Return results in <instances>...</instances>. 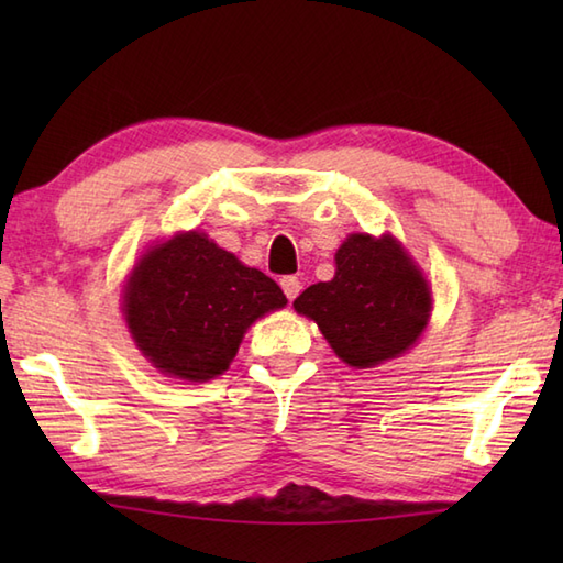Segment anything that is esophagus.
<instances>
[{
    "label": "esophagus",
    "instance_id": "34e87169",
    "mask_svg": "<svg viewBox=\"0 0 563 563\" xmlns=\"http://www.w3.org/2000/svg\"><path fill=\"white\" fill-rule=\"evenodd\" d=\"M280 288H283V292H285V297H288V300L292 302L297 295H300V290H302V283L295 278V275H285V278L280 280Z\"/></svg>",
    "mask_w": 563,
    "mask_h": 563
}]
</instances>
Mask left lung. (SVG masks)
Instances as JSON below:
<instances>
[{
	"mask_svg": "<svg viewBox=\"0 0 563 563\" xmlns=\"http://www.w3.org/2000/svg\"><path fill=\"white\" fill-rule=\"evenodd\" d=\"M430 305L423 273L391 234H351L336 251L333 280L309 285L292 302L357 369L409 351L428 324Z\"/></svg>",
	"mask_w": 563,
	"mask_h": 563,
	"instance_id": "obj_1",
	"label": "left lung"
}]
</instances>
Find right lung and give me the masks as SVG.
Returning a JSON list of instances; mask_svg holds the SVG:
<instances>
[{
  "label": "right lung",
  "mask_w": 563,
  "mask_h": 563,
  "mask_svg": "<svg viewBox=\"0 0 563 563\" xmlns=\"http://www.w3.org/2000/svg\"><path fill=\"white\" fill-rule=\"evenodd\" d=\"M288 305L278 283L244 266L202 232H181L142 254L123 314L147 361L188 382L222 375L246 329Z\"/></svg>",
  "instance_id": "add662e5"
}]
</instances>
